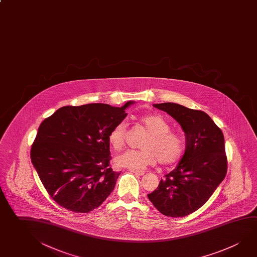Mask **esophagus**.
Masks as SVG:
<instances>
[{"mask_svg":"<svg viewBox=\"0 0 257 257\" xmlns=\"http://www.w3.org/2000/svg\"><path fill=\"white\" fill-rule=\"evenodd\" d=\"M131 172H133V173H135V174H137V175L143 176L144 175V171H135V170H131Z\"/></svg>","mask_w":257,"mask_h":257,"instance_id":"1","label":"esophagus"}]
</instances>
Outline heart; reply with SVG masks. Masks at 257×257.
<instances>
[{
  "mask_svg": "<svg viewBox=\"0 0 257 257\" xmlns=\"http://www.w3.org/2000/svg\"><path fill=\"white\" fill-rule=\"evenodd\" d=\"M139 121L149 134L148 137L141 144L142 150H128L118 155L114 159V163L119 167L138 171L155 165L158 162L165 166L179 162L185 150L182 135L175 131H171L170 123L157 113L144 115ZM125 140V123L119 122L109 133V144L114 151L119 152L124 148Z\"/></svg>",
  "mask_w": 257,
  "mask_h": 257,
  "instance_id": "obj_1",
  "label": "heart"
}]
</instances>
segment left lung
Returning <instances> with one entry per match:
<instances>
[{
	"mask_svg": "<svg viewBox=\"0 0 257 257\" xmlns=\"http://www.w3.org/2000/svg\"><path fill=\"white\" fill-rule=\"evenodd\" d=\"M179 122L184 132L186 150L175 170L165 175L150 201L164 216L182 217L207 202L227 170L225 139L209 115L175 103L153 104Z\"/></svg>",
	"mask_w": 257,
	"mask_h": 257,
	"instance_id": "obj_1",
	"label": "left lung"
}]
</instances>
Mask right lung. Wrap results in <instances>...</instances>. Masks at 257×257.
Masks as SVG:
<instances>
[{
    "instance_id": "obj_1",
    "label": "right lung",
    "mask_w": 257,
    "mask_h": 257,
    "mask_svg": "<svg viewBox=\"0 0 257 257\" xmlns=\"http://www.w3.org/2000/svg\"><path fill=\"white\" fill-rule=\"evenodd\" d=\"M133 104L68 105L41 122L31 159L46 190L61 207L88 213L113 191L120 172L110 166L108 135Z\"/></svg>"
}]
</instances>
